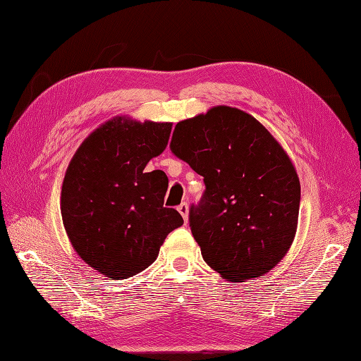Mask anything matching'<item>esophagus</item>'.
<instances>
[{
	"label": "esophagus",
	"mask_w": 361,
	"mask_h": 361,
	"mask_svg": "<svg viewBox=\"0 0 361 361\" xmlns=\"http://www.w3.org/2000/svg\"><path fill=\"white\" fill-rule=\"evenodd\" d=\"M178 211H179V214L183 216V220H185V223L188 221V203H180L179 206H178Z\"/></svg>",
	"instance_id": "34e87169"
}]
</instances>
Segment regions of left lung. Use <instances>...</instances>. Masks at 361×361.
<instances>
[{
    "instance_id": "left-lung-1",
    "label": "left lung",
    "mask_w": 361,
    "mask_h": 361,
    "mask_svg": "<svg viewBox=\"0 0 361 361\" xmlns=\"http://www.w3.org/2000/svg\"><path fill=\"white\" fill-rule=\"evenodd\" d=\"M170 149L203 176L190 227L206 264L232 281L274 268L292 245L301 199L279 141L253 116L220 105L179 122Z\"/></svg>"
}]
</instances>
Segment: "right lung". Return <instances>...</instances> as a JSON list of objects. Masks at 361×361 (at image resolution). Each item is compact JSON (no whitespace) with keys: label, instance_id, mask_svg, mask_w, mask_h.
Masks as SVG:
<instances>
[{"label":"right lung","instance_id":"add662e5","mask_svg":"<svg viewBox=\"0 0 361 361\" xmlns=\"http://www.w3.org/2000/svg\"><path fill=\"white\" fill-rule=\"evenodd\" d=\"M171 125L114 117L82 141L66 170L64 228L78 256L106 277L146 269L183 224L176 209L164 206L167 174L145 170L167 147Z\"/></svg>","mask_w":361,"mask_h":361}]
</instances>
